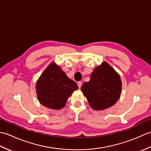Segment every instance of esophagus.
<instances>
[{
    "mask_svg": "<svg viewBox=\"0 0 151 151\" xmlns=\"http://www.w3.org/2000/svg\"><path fill=\"white\" fill-rule=\"evenodd\" d=\"M77 84H78V88L81 89V86H82V82H78L77 83Z\"/></svg>",
    "mask_w": 151,
    "mask_h": 151,
    "instance_id": "1",
    "label": "esophagus"
}]
</instances>
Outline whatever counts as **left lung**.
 <instances>
[{
  "label": "left lung",
  "instance_id": "left-lung-1",
  "mask_svg": "<svg viewBox=\"0 0 151 151\" xmlns=\"http://www.w3.org/2000/svg\"><path fill=\"white\" fill-rule=\"evenodd\" d=\"M121 89L119 75L106 62L96 67L91 74L90 81L81 87L89 106L95 110H103L114 106L120 98Z\"/></svg>",
  "mask_w": 151,
  "mask_h": 151
}]
</instances>
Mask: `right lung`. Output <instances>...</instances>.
<instances>
[{
  "mask_svg": "<svg viewBox=\"0 0 151 151\" xmlns=\"http://www.w3.org/2000/svg\"><path fill=\"white\" fill-rule=\"evenodd\" d=\"M78 88L77 84L54 62L43 70L36 85L40 104L52 110H60L65 106L67 99Z\"/></svg>",
  "mask_w": 151,
  "mask_h": 151,
  "instance_id": "obj_1",
  "label": "right lung"
}]
</instances>
